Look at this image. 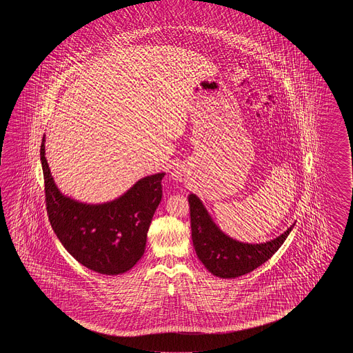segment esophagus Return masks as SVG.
Instances as JSON below:
<instances>
[{"label": "esophagus", "mask_w": 353, "mask_h": 353, "mask_svg": "<svg viewBox=\"0 0 353 353\" xmlns=\"http://www.w3.org/2000/svg\"><path fill=\"white\" fill-rule=\"evenodd\" d=\"M172 178H173V180H176V181H181L183 180V174L178 172V170H174L173 173H172Z\"/></svg>", "instance_id": "1"}]
</instances>
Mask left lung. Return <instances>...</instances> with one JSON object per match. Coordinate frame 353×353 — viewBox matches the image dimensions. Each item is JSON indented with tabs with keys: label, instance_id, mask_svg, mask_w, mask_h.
<instances>
[{
	"label": "left lung",
	"instance_id": "left-lung-1",
	"mask_svg": "<svg viewBox=\"0 0 353 353\" xmlns=\"http://www.w3.org/2000/svg\"><path fill=\"white\" fill-rule=\"evenodd\" d=\"M188 202L196 256L207 270L219 278H239L266 263L281 248L295 225L274 240L263 243H243L228 237L218 228L196 195L189 194Z\"/></svg>",
	"mask_w": 353,
	"mask_h": 353
}]
</instances>
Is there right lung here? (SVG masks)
<instances>
[{
    "instance_id": "right-lung-1",
    "label": "right lung",
    "mask_w": 353,
    "mask_h": 353,
    "mask_svg": "<svg viewBox=\"0 0 353 353\" xmlns=\"http://www.w3.org/2000/svg\"><path fill=\"white\" fill-rule=\"evenodd\" d=\"M40 160L46 212L68 252L99 274L119 275L132 269L145 252L151 219L161 202L165 173L145 176L111 202L87 204L63 194L54 183L46 158V135Z\"/></svg>"
}]
</instances>
